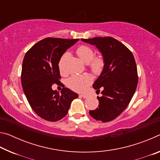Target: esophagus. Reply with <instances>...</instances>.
<instances>
[{
  "instance_id": "1",
  "label": "esophagus",
  "mask_w": 160,
  "mask_h": 160,
  "mask_svg": "<svg viewBox=\"0 0 160 160\" xmlns=\"http://www.w3.org/2000/svg\"><path fill=\"white\" fill-rule=\"evenodd\" d=\"M81 96H82L83 98H85V99H86V98H88V97H89L88 94H81Z\"/></svg>"
}]
</instances>
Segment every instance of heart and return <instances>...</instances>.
<instances>
[{"label":"heart","mask_w":160,"mask_h":160,"mask_svg":"<svg viewBox=\"0 0 160 160\" xmlns=\"http://www.w3.org/2000/svg\"><path fill=\"white\" fill-rule=\"evenodd\" d=\"M76 52L78 56L84 63H89L92 71L94 73H99L102 71L104 66V61L102 56H99L94 57V52L93 49L90 47L85 45L80 46L77 48ZM66 54L62 56L60 62H59V68L61 72L62 70V63L64 58L66 57ZM92 82V78L88 74H83L79 75H73L70 78L68 81V85L72 90L76 92H83L85 91L88 86Z\"/></svg>","instance_id":"obj_1"}]
</instances>
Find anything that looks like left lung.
<instances>
[{"label": "left lung", "mask_w": 160, "mask_h": 160, "mask_svg": "<svg viewBox=\"0 0 160 160\" xmlns=\"http://www.w3.org/2000/svg\"><path fill=\"white\" fill-rule=\"evenodd\" d=\"M81 40L95 46L104 61L101 74L92 85L96 92L102 90V96L97 97L99 107L89 113L97 121L109 122L128 107L136 90L138 78L135 58L131 51L114 38Z\"/></svg>", "instance_id": "8db88e82"}]
</instances>
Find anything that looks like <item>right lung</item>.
<instances>
[{"label": "right lung", "mask_w": 160, "mask_h": 160, "mask_svg": "<svg viewBox=\"0 0 160 160\" xmlns=\"http://www.w3.org/2000/svg\"><path fill=\"white\" fill-rule=\"evenodd\" d=\"M78 39L46 38L26 53L22 67L21 81L24 93L34 112L44 120L57 121L68 113L72 101L78 94L63 88L53 90L60 82L58 63L66 51Z\"/></svg>", "instance_id": "right-lung-1"}]
</instances>
